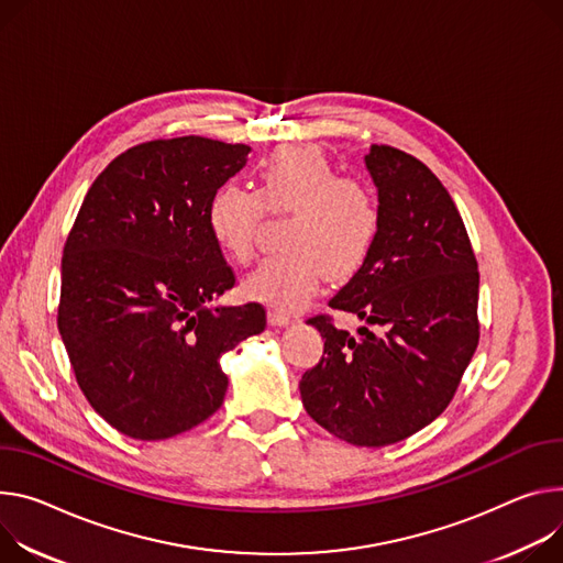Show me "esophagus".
Returning <instances> with one entry per match:
<instances>
[{"mask_svg": "<svg viewBox=\"0 0 563 563\" xmlns=\"http://www.w3.org/2000/svg\"><path fill=\"white\" fill-rule=\"evenodd\" d=\"M267 323L269 325H278V328H287L291 323V317H287V314L278 312V310H269L267 312Z\"/></svg>", "mask_w": 563, "mask_h": 563, "instance_id": "34e87169", "label": "esophagus"}]
</instances>
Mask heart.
<instances>
[{"mask_svg":"<svg viewBox=\"0 0 563 563\" xmlns=\"http://www.w3.org/2000/svg\"><path fill=\"white\" fill-rule=\"evenodd\" d=\"M289 216L283 253L272 255L242 283L249 298L294 312L310 302L325 276L334 283L360 272L382 231V203L373 184L339 175L317 145H280L255 166V192L227 184L207 207L216 244L238 265L253 258L263 213Z\"/></svg>","mask_w":563,"mask_h":563,"instance_id":"obj_1","label":"heart"}]
</instances>
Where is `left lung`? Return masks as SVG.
Returning a JSON list of instances; mask_svg holds the SVG:
<instances>
[{
    "label": "left lung",
    "instance_id": "left-lung-1",
    "mask_svg": "<svg viewBox=\"0 0 563 563\" xmlns=\"http://www.w3.org/2000/svg\"><path fill=\"white\" fill-rule=\"evenodd\" d=\"M382 231L366 265L330 300L367 325L352 336L314 317L321 362L298 388L305 411L356 446L418 433L449 406L478 345V263L440 179L416 157L371 145Z\"/></svg>",
    "mask_w": 563,
    "mask_h": 563
}]
</instances>
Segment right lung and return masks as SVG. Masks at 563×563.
Instances as JSON below:
<instances>
[{
    "label": "right lung",
    "instance_id": "add662e5",
    "mask_svg": "<svg viewBox=\"0 0 563 563\" xmlns=\"http://www.w3.org/2000/svg\"><path fill=\"white\" fill-rule=\"evenodd\" d=\"M244 143L157 139L119 155L87 190L63 251L58 330L93 411L134 440L209 420L220 356L267 325L263 305H213L235 285L211 195L246 166Z\"/></svg>",
    "mask_w": 563,
    "mask_h": 563
}]
</instances>
